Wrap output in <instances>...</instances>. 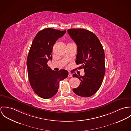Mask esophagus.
Masks as SVG:
<instances>
[{"instance_id":"1","label":"esophagus","mask_w":131,"mask_h":131,"mask_svg":"<svg viewBox=\"0 0 131 131\" xmlns=\"http://www.w3.org/2000/svg\"><path fill=\"white\" fill-rule=\"evenodd\" d=\"M68 77H69V78H71V77H72V75L71 73H69V74H68Z\"/></svg>"}]
</instances>
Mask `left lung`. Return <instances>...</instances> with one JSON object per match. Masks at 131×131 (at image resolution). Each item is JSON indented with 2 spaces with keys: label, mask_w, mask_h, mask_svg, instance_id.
I'll return each instance as SVG.
<instances>
[{
  "label": "left lung",
  "mask_w": 131,
  "mask_h": 131,
  "mask_svg": "<svg viewBox=\"0 0 131 131\" xmlns=\"http://www.w3.org/2000/svg\"><path fill=\"white\" fill-rule=\"evenodd\" d=\"M67 31L77 46L76 63L80 65L78 69L83 68L85 72L84 76L76 73L73 75V77L81 81L79 86L73 88V91L80 96H91L101 87L105 74L104 50L99 39L92 32L82 29Z\"/></svg>",
  "instance_id": "obj_1"
}]
</instances>
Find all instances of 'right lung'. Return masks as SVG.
Listing matches in <instances>:
<instances>
[{
  "label": "right lung",
  "instance_id": "right-lung-1",
  "mask_svg": "<svg viewBox=\"0 0 131 131\" xmlns=\"http://www.w3.org/2000/svg\"><path fill=\"white\" fill-rule=\"evenodd\" d=\"M66 30L47 28L38 32L29 49L27 65L28 77L34 91L41 98L47 99L58 92L60 81L66 78L67 70H52L47 62L52 60L53 47Z\"/></svg>",
  "mask_w": 131,
  "mask_h": 131
}]
</instances>
